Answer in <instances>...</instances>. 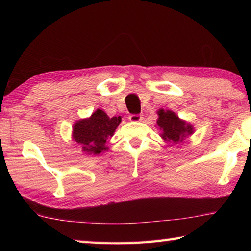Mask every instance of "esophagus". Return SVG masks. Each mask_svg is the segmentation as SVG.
<instances>
[{
	"mask_svg": "<svg viewBox=\"0 0 251 251\" xmlns=\"http://www.w3.org/2000/svg\"><path fill=\"white\" fill-rule=\"evenodd\" d=\"M129 120L131 122H141L143 120V116L141 114H131L129 116Z\"/></svg>",
	"mask_w": 251,
	"mask_h": 251,
	"instance_id": "1",
	"label": "esophagus"
}]
</instances>
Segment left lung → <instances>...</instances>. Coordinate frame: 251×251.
<instances>
[{"instance_id":"1","label":"left lung","mask_w":251,"mask_h":251,"mask_svg":"<svg viewBox=\"0 0 251 251\" xmlns=\"http://www.w3.org/2000/svg\"><path fill=\"white\" fill-rule=\"evenodd\" d=\"M158 115L157 125L159 126V129L163 131L161 136L164 140L177 145L182 142L186 136L193 132L192 126L181 121L172 111L159 110Z\"/></svg>"}]
</instances>
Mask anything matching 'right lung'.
<instances>
[{
    "mask_svg": "<svg viewBox=\"0 0 251 251\" xmlns=\"http://www.w3.org/2000/svg\"><path fill=\"white\" fill-rule=\"evenodd\" d=\"M121 120V116L109 117L102 110L98 109L89 119L74 124L73 139L82 146L83 151L86 153L99 154L106 150V140L113 136Z\"/></svg>",
    "mask_w": 251,
    "mask_h": 251,
    "instance_id": "1",
    "label": "right lung"
}]
</instances>
